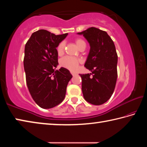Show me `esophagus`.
Here are the masks:
<instances>
[{
    "label": "esophagus",
    "instance_id": "esophagus-1",
    "mask_svg": "<svg viewBox=\"0 0 147 147\" xmlns=\"http://www.w3.org/2000/svg\"><path fill=\"white\" fill-rule=\"evenodd\" d=\"M71 74H72V75H73V76H74V75H75V74H76V73H74V72H73V71H71Z\"/></svg>",
    "mask_w": 147,
    "mask_h": 147
}]
</instances>
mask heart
Instances as JSON below:
<instances>
[{
    "label": "heart",
    "instance_id": "heart-1",
    "mask_svg": "<svg viewBox=\"0 0 147 147\" xmlns=\"http://www.w3.org/2000/svg\"><path fill=\"white\" fill-rule=\"evenodd\" d=\"M75 43L78 48L83 45L86 44L85 41L81 38L76 39ZM65 47V42L64 41L60 42L58 44V47H57V52H58L59 55H61L64 53ZM80 62L81 60L78 58L71 56H65L63 58H62L61 60V65L65 68L69 69L72 71H75L78 69V67Z\"/></svg>",
    "mask_w": 147,
    "mask_h": 147
}]
</instances>
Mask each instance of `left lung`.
Instances as JSON below:
<instances>
[{
  "instance_id": "obj_1",
  "label": "left lung",
  "mask_w": 147,
  "mask_h": 147,
  "mask_svg": "<svg viewBox=\"0 0 147 147\" xmlns=\"http://www.w3.org/2000/svg\"><path fill=\"white\" fill-rule=\"evenodd\" d=\"M90 45L84 67L90 74H80L84 97L89 103L101 105L112 95L117 78L118 56L112 39L105 31L91 27L79 32Z\"/></svg>"
}]
</instances>
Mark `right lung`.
<instances>
[{"label": "right lung", "mask_w": 147, "mask_h": 147, "mask_svg": "<svg viewBox=\"0 0 147 147\" xmlns=\"http://www.w3.org/2000/svg\"><path fill=\"white\" fill-rule=\"evenodd\" d=\"M67 34L55 35L39 30L25 45L23 62L26 84L32 98L42 108H54L65 96L72 75L65 68L57 71L55 68L58 64L56 47Z\"/></svg>", "instance_id": "right-lung-1"}]
</instances>
